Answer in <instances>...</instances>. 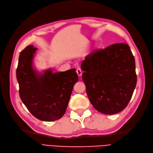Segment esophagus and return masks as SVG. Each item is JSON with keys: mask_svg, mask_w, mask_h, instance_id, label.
I'll return each instance as SVG.
<instances>
[{"mask_svg": "<svg viewBox=\"0 0 153 153\" xmlns=\"http://www.w3.org/2000/svg\"><path fill=\"white\" fill-rule=\"evenodd\" d=\"M76 71V73L78 74V76H82V69L80 68H77Z\"/></svg>", "mask_w": 153, "mask_h": 153, "instance_id": "1", "label": "esophagus"}]
</instances>
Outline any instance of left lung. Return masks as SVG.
Masks as SVG:
<instances>
[{"instance_id":"left-lung-1","label":"left lung","mask_w":153,"mask_h":153,"mask_svg":"<svg viewBox=\"0 0 153 153\" xmlns=\"http://www.w3.org/2000/svg\"><path fill=\"white\" fill-rule=\"evenodd\" d=\"M91 104L100 112L115 114L126 107L137 84L135 61L126 43L94 50L81 64Z\"/></svg>"}]
</instances>
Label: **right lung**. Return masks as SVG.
Listing matches in <instances>:
<instances>
[{
  "label": "right lung",
  "mask_w": 153,
  "mask_h": 153,
  "mask_svg": "<svg viewBox=\"0 0 153 153\" xmlns=\"http://www.w3.org/2000/svg\"><path fill=\"white\" fill-rule=\"evenodd\" d=\"M36 48L29 45L20 52L16 69L22 102L41 121H53L65 113L74 85L78 80L76 69L53 73L51 69L40 73L33 67Z\"/></svg>",
  "instance_id": "1"
}]
</instances>
